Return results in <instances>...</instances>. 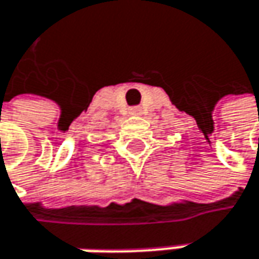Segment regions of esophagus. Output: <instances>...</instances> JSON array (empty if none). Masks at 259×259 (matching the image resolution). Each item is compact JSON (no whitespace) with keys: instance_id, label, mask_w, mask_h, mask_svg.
I'll return each mask as SVG.
<instances>
[{"instance_id":"34e87169","label":"esophagus","mask_w":259,"mask_h":259,"mask_svg":"<svg viewBox=\"0 0 259 259\" xmlns=\"http://www.w3.org/2000/svg\"><path fill=\"white\" fill-rule=\"evenodd\" d=\"M140 113V110L139 109H133V114H139Z\"/></svg>"}]
</instances>
